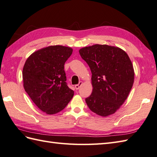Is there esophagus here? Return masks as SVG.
<instances>
[{"label": "esophagus", "instance_id": "esophagus-1", "mask_svg": "<svg viewBox=\"0 0 157 157\" xmlns=\"http://www.w3.org/2000/svg\"><path fill=\"white\" fill-rule=\"evenodd\" d=\"M83 84V82H79V84H77V85H75V88L76 89V90H79V87L82 86V85Z\"/></svg>", "mask_w": 157, "mask_h": 157}]
</instances>
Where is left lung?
Wrapping results in <instances>:
<instances>
[{"instance_id": "1", "label": "left lung", "mask_w": 157, "mask_h": 157, "mask_svg": "<svg viewBox=\"0 0 157 157\" xmlns=\"http://www.w3.org/2000/svg\"><path fill=\"white\" fill-rule=\"evenodd\" d=\"M92 71V93L86 98L87 106L101 116L114 114L128 97L134 72L127 53L118 47L94 45L79 51Z\"/></svg>"}]
</instances>
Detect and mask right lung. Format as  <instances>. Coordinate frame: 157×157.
I'll list each match as a JSON object with an SVG mask.
<instances>
[{"mask_svg":"<svg viewBox=\"0 0 157 157\" xmlns=\"http://www.w3.org/2000/svg\"><path fill=\"white\" fill-rule=\"evenodd\" d=\"M72 52L70 47L49 46L31 54L24 65L25 90L47 114L63 110L74 96V91L67 86L64 71V64Z\"/></svg>","mask_w":157,"mask_h":157,"instance_id":"right-lung-1","label":"right lung"}]
</instances>
